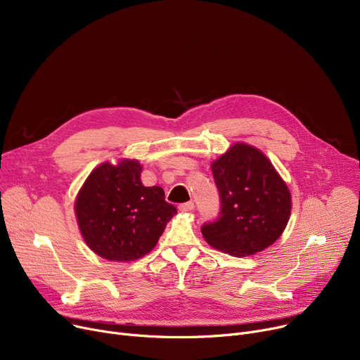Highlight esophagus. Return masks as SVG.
<instances>
[{
  "label": "esophagus",
  "instance_id": "obj_1",
  "mask_svg": "<svg viewBox=\"0 0 360 360\" xmlns=\"http://www.w3.org/2000/svg\"><path fill=\"white\" fill-rule=\"evenodd\" d=\"M179 210L181 212H191L194 210V202L193 201H188V202H184L179 205Z\"/></svg>",
  "mask_w": 360,
  "mask_h": 360
}]
</instances>
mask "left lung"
Masks as SVG:
<instances>
[{"label": "left lung", "instance_id": "obj_1", "mask_svg": "<svg viewBox=\"0 0 360 360\" xmlns=\"http://www.w3.org/2000/svg\"><path fill=\"white\" fill-rule=\"evenodd\" d=\"M221 212L202 226L210 247L235 257H250L273 245L285 232L292 194L271 160L251 144L236 141L212 163Z\"/></svg>", "mask_w": 360, "mask_h": 360}]
</instances>
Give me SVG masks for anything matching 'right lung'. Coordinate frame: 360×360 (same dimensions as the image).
Listing matches in <instances>:
<instances>
[{"instance_id":"1","label":"right lung","mask_w":360,"mask_h":360,"mask_svg":"<svg viewBox=\"0 0 360 360\" xmlns=\"http://www.w3.org/2000/svg\"><path fill=\"white\" fill-rule=\"evenodd\" d=\"M137 159L103 162L77 193L74 213L87 247L102 258L136 261L156 247L176 214L160 186H144Z\"/></svg>"}]
</instances>
